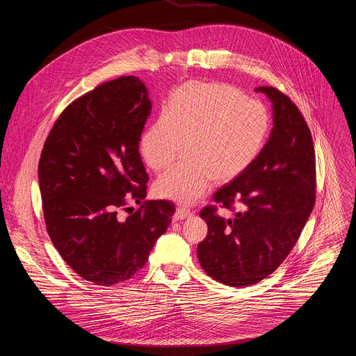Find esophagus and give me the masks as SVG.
Returning a JSON list of instances; mask_svg holds the SVG:
<instances>
[{
    "label": "esophagus",
    "instance_id": "esophagus-1",
    "mask_svg": "<svg viewBox=\"0 0 356 356\" xmlns=\"http://www.w3.org/2000/svg\"><path fill=\"white\" fill-rule=\"evenodd\" d=\"M193 216V213L190 211V210H187V209H177L176 210V213H175V216H173V220L175 221H179V220H186V218H188V217H191Z\"/></svg>",
    "mask_w": 356,
    "mask_h": 356
}]
</instances>
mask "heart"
<instances>
[{"instance_id":"1","label":"heart","mask_w":356,"mask_h":356,"mask_svg":"<svg viewBox=\"0 0 356 356\" xmlns=\"http://www.w3.org/2000/svg\"><path fill=\"white\" fill-rule=\"evenodd\" d=\"M269 114L258 99L222 83H193L180 88L140 139V156L163 170L186 143V161L155 183L158 197L183 206L204 197L214 179L231 181L261 154Z\"/></svg>"}]
</instances>
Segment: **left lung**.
<instances>
[{"mask_svg": "<svg viewBox=\"0 0 356 356\" xmlns=\"http://www.w3.org/2000/svg\"><path fill=\"white\" fill-rule=\"evenodd\" d=\"M272 101L273 128L261 154L242 175L214 194L221 207L201 210L209 234L197 246L201 268L232 287L258 283L287 258L316 202V154L312 132L293 101L275 87H258Z\"/></svg>", "mask_w": 356, "mask_h": 356, "instance_id": "1", "label": "left lung"}]
</instances>
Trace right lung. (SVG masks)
I'll list each match as a JSON object with an SVG mask.
<instances>
[{"label": "right lung", "mask_w": 356, "mask_h": 356, "mask_svg": "<svg viewBox=\"0 0 356 356\" xmlns=\"http://www.w3.org/2000/svg\"><path fill=\"white\" fill-rule=\"evenodd\" d=\"M152 103L122 76L74 99L50 129L38 166L47 234L83 279L111 286L140 270L165 234L173 202L143 201L149 180L139 140ZM131 200L141 207L128 218Z\"/></svg>", "instance_id": "1"}]
</instances>
